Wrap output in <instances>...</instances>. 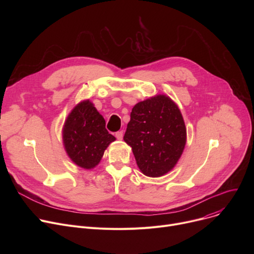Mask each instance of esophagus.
<instances>
[{
  "instance_id": "esophagus-1",
  "label": "esophagus",
  "mask_w": 254,
  "mask_h": 254,
  "mask_svg": "<svg viewBox=\"0 0 254 254\" xmlns=\"http://www.w3.org/2000/svg\"><path fill=\"white\" fill-rule=\"evenodd\" d=\"M115 136H116V138H117L118 140H123V137H124V131H123V130H119V131H117L116 134H115Z\"/></svg>"
}]
</instances>
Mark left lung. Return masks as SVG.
Listing matches in <instances>:
<instances>
[{"label":"left lung","mask_w":254,"mask_h":254,"mask_svg":"<svg viewBox=\"0 0 254 254\" xmlns=\"http://www.w3.org/2000/svg\"><path fill=\"white\" fill-rule=\"evenodd\" d=\"M124 140L144 175H165L177 164L186 143V128L177 105L164 95L138 103L131 109Z\"/></svg>","instance_id":"1"}]
</instances>
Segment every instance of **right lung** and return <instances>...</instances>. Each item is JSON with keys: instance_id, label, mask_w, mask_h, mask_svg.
<instances>
[{"instance_id": "1", "label": "right lung", "mask_w": 254, "mask_h": 254, "mask_svg": "<svg viewBox=\"0 0 254 254\" xmlns=\"http://www.w3.org/2000/svg\"><path fill=\"white\" fill-rule=\"evenodd\" d=\"M105 119L89 101L78 104L66 118L63 139L66 153L79 167H96L108 145L115 140Z\"/></svg>"}]
</instances>
